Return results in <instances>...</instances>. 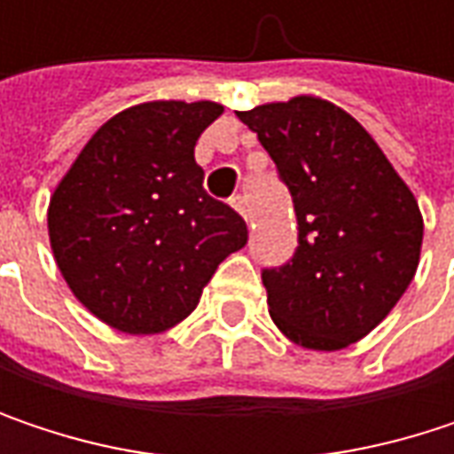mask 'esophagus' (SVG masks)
Returning <instances> with one entry per match:
<instances>
[{"instance_id": "1", "label": "esophagus", "mask_w": 454, "mask_h": 454, "mask_svg": "<svg viewBox=\"0 0 454 454\" xmlns=\"http://www.w3.org/2000/svg\"><path fill=\"white\" fill-rule=\"evenodd\" d=\"M231 207H233V210H236V213H239V215H241L244 221L249 218V213H247V200H244L241 194H236V197H231Z\"/></svg>"}]
</instances>
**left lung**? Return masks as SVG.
<instances>
[{
  "instance_id": "left-lung-1",
  "label": "left lung",
  "mask_w": 454,
  "mask_h": 454,
  "mask_svg": "<svg viewBox=\"0 0 454 454\" xmlns=\"http://www.w3.org/2000/svg\"><path fill=\"white\" fill-rule=\"evenodd\" d=\"M286 184L297 249L262 268L273 323L308 349H341L373 331L410 286L423 218L371 134L316 97L236 113Z\"/></svg>"
}]
</instances>
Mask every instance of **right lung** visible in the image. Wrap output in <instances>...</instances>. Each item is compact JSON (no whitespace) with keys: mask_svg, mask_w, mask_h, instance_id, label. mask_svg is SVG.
Masks as SVG:
<instances>
[{"mask_svg":"<svg viewBox=\"0 0 454 454\" xmlns=\"http://www.w3.org/2000/svg\"><path fill=\"white\" fill-rule=\"evenodd\" d=\"M215 102H146L110 118L49 202V241L70 292L107 325L157 333L189 316L247 244L244 218L213 200L194 160Z\"/></svg>","mask_w":454,"mask_h":454,"instance_id":"1","label":"right lung"}]
</instances>
